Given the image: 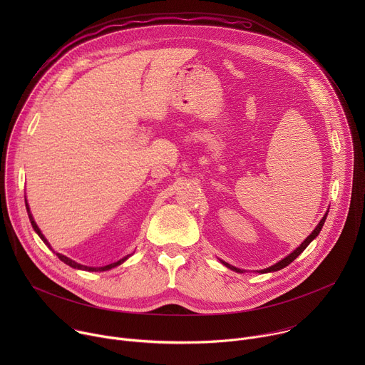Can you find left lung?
I'll use <instances>...</instances> for the list:
<instances>
[{
  "instance_id": "left-lung-1",
  "label": "left lung",
  "mask_w": 365,
  "mask_h": 365,
  "mask_svg": "<svg viewBox=\"0 0 365 365\" xmlns=\"http://www.w3.org/2000/svg\"><path fill=\"white\" fill-rule=\"evenodd\" d=\"M328 212H329V210L325 212V215H324V218L319 221V224L317 225V228L312 231V234L310 235H307V238L296 248V250H293L289 255H286L284 258H282L280 262H277L276 264H273V266H270V267H267V269H263V270H258V273H272V272H277V270H282L283 267H286V266H289L293 259L296 258V257H299L303 251H304V248L314 241L318 235H319V232H321V230H322V227H324V224H325V220H327V217H328ZM220 262L225 266V267H228V269H231L232 272H237V273H244L245 270H241V269H237V267H234V266H231V264H228V263H225V262H222V259H220Z\"/></svg>"
}]
</instances>
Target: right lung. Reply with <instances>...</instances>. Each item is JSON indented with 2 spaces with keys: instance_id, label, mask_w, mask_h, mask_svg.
<instances>
[{
  "instance_id": "1",
  "label": "right lung",
  "mask_w": 365,
  "mask_h": 365,
  "mask_svg": "<svg viewBox=\"0 0 365 365\" xmlns=\"http://www.w3.org/2000/svg\"><path fill=\"white\" fill-rule=\"evenodd\" d=\"M24 202H26V210H27V214H29V218H30V222H31V227H33V230L37 232V235L41 238V241L51 250V247H50V244H48V241L46 240V237L41 234V231H40V228L37 227V224H36V221H34V218H33V215H31V212H30V206H29V203H27V197H24ZM62 262L65 263V264H68V266H71L72 269H76V270H85V272H107V270H111V269H114V267H117V266H120V264H123L125 259L131 255V254H128V255H125V257H123L121 259H118V262H115V263H111V264H107V266H102V267H89V266H83V264H79V263H76V262H73L72 258H69V257H66V255H63V254H61V252H56V251H53Z\"/></svg>"
}]
</instances>
